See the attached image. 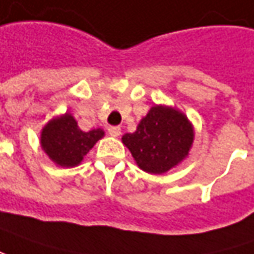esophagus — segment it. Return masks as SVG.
Segmentation results:
<instances>
[{"instance_id": "obj_1", "label": "esophagus", "mask_w": 254, "mask_h": 254, "mask_svg": "<svg viewBox=\"0 0 254 254\" xmlns=\"http://www.w3.org/2000/svg\"><path fill=\"white\" fill-rule=\"evenodd\" d=\"M108 133H109L111 136H115V138H118V136L121 135V127H108Z\"/></svg>"}]
</instances>
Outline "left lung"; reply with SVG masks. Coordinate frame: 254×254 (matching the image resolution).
Returning a JSON list of instances; mask_svg holds the SVG:
<instances>
[{
	"mask_svg": "<svg viewBox=\"0 0 254 254\" xmlns=\"http://www.w3.org/2000/svg\"><path fill=\"white\" fill-rule=\"evenodd\" d=\"M122 142L142 171L161 175L188 157L194 142V127L180 109L154 105L136 130L122 136Z\"/></svg>",
	"mask_w": 254,
	"mask_h": 254,
	"instance_id": "1",
	"label": "left lung"
}]
</instances>
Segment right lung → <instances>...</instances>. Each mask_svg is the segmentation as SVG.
<instances>
[{
  "mask_svg": "<svg viewBox=\"0 0 254 254\" xmlns=\"http://www.w3.org/2000/svg\"><path fill=\"white\" fill-rule=\"evenodd\" d=\"M105 136L103 129L97 127L83 132L71 113H63L50 119L40 133V145L53 162L63 168L77 167Z\"/></svg>",
  "mask_w": 254,
  "mask_h": 254,
  "instance_id": "obj_1",
  "label": "right lung"
}]
</instances>
